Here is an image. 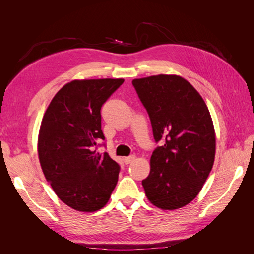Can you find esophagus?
<instances>
[{
    "label": "esophagus",
    "mask_w": 254,
    "mask_h": 254,
    "mask_svg": "<svg viewBox=\"0 0 254 254\" xmlns=\"http://www.w3.org/2000/svg\"><path fill=\"white\" fill-rule=\"evenodd\" d=\"M133 160H135V156H129V157H124V158H123V161H124L125 164L131 163Z\"/></svg>",
    "instance_id": "34e87169"
}]
</instances>
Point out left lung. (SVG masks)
<instances>
[{"instance_id": "left-lung-1", "label": "left lung", "mask_w": 254, "mask_h": 254, "mask_svg": "<svg viewBox=\"0 0 254 254\" xmlns=\"http://www.w3.org/2000/svg\"><path fill=\"white\" fill-rule=\"evenodd\" d=\"M147 110L153 137L150 173L142 181L146 197L159 209L177 210L200 193L212 170L216 135L199 92L179 75H153L132 80Z\"/></svg>"}]
</instances>
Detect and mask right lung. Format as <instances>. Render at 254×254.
<instances>
[{
  "label": "right lung",
  "instance_id": "right-lung-1",
  "mask_svg": "<svg viewBox=\"0 0 254 254\" xmlns=\"http://www.w3.org/2000/svg\"><path fill=\"white\" fill-rule=\"evenodd\" d=\"M123 78L75 79L61 88L45 111L38 156L61 201L79 212H96L109 201L120 166L94 149L104 140L101 108Z\"/></svg>",
  "mask_w": 254,
  "mask_h": 254
}]
</instances>
